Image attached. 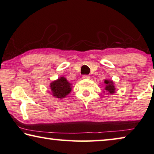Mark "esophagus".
I'll return each mask as SVG.
<instances>
[{
	"label": "esophagus",
	"instance_id": "obj_1",
	"mask_svg": "<svg viewBox=\"0 0 154 154\" xmlns=\"http://www.w3.org/2000/svg\"><path fill=\"white\" fill-rule=\"evenodd\" d=\"M82 78H83L84 79H90V76H89V75H84L83 77H82Z\"/></svg>",
	"mask_w": 154,
	"mask_h": 154
}]
</instances>
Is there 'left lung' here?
<instances>
[{
    "label": "left lung",
    "instance_id": "obj_1",
    "mask_svg": "<svg viewBox=\"0 0 154 154\" xmlns=\"http://www.w3.org/2000/svg\"><path fill=\"white\" fill-rule=\"evenodd\" d=\"M105 88L104 93L106 92V94H111L113 95L116 93V86H115V83L111 79H105L104 80Z\"/></svg>",
    "mask_w": 154,
    "mask_h": 154
}]
</instances>
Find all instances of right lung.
Here are the masks:
<instances>
[{
    "label": "right lung",
    "instance_id": "right-lung-1",
    "mask_svg": "<svg viewBox=\"0 0 154 154\" xmlns=\"http://www.w3.org/2000/svg\"><path fill=\"white\" fill-rule=\"evenodd\" d=\"M50 93L53 97L58 99L66 97L72 91V84L64 77H60L50 84Z\"/></svg>",
    "mask_w": 154,
    "mask_h": 154
}]
</instances>
